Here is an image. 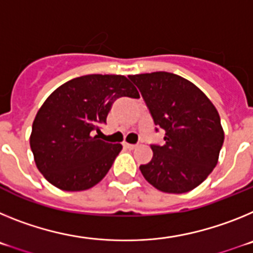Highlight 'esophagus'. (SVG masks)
<instances>
[{"label": "esophagus", "mask_w": 253, "mask_h": 253, "mask_svg": "<svg viewBox=\"0 0 253 253\" xmlns=\"http://www.w3.org/2000/svg\"><path fill=\"white\" fill-rule=\"evenodd\" d=\"M124 147H125V148H128V149H135V148H137V146H135V144H129V143H124Z\"/></svg>", "instance_id": "esophagus-1"}]
</instances>
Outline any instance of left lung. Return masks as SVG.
<instances>
[{"instance_id":"obj_1","label":"left lung","mask_w":253,"mask_h":253,"mask_svg":"<svg viewBox=\"0 0 253 253\" xmlns=\"http://www.w3.org/2000/svg\"><path fill=\"white\" fill-rule=\"evenodd\" d=\"M129 80L146 102L156 131H166L162 146L151 144L153 157L139 166L142 175L163 193L195 189L216 166L224 142L216 109L202 90L175 73H142Z\"/></svg>"}]
</instances>
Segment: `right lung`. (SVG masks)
<instances>
[{"instance_id":"obj_1","label":"right lung","mask_w":253,"mask_h":253,"mask_svg":"<svg viewBox=\"0 0 253 253\" xmlns=\"http://www.w3.org/2000/svg\"><path fill=\"white\" fill-rule=\"evenodd\" d=\"M120 97L138 99L128 78L87 75L59 86L45 100L33 123L30 147L44 177L64 191L95 186L113 166L122 144L95 135Z\"/></svg>"}]
</instances>
